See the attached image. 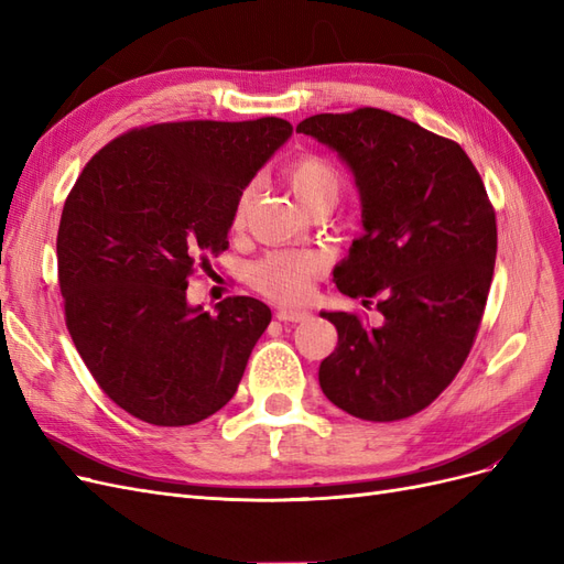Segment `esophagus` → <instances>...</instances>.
<instances>
[{
    "label": "esophagus",
    "instance_id": "1",
    "mask_svg": "<svg viewBox=\"0 0 564 564\" xmlns=\"http://www.w3.org/2000/svg\"><path fill=\"white\" fill-rule=\"evenodd\" d=\"M275 317L280 322H305V319L311 317V313L308 311H299V308H278Z\"/></svg>",
    "mask_w": 564,
    "mask_h": 564
}]
</instances>
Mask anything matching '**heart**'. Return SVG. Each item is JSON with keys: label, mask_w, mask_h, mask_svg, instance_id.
Wrapping results in <instances>:
<instances>
[{"label": "heart", "mask_w": 564, "mask_h": 564, "mask_svg": "<svg viewBox=\"0 0 564 564\" xmlns=\"http://www.w3.org/2000/svg\"><path fill=\"white\" fill-rule=\"evenodd\" d=\"M286 181L305 209L315 202H336L340 185H344L338 169L317 155H305L289 164ZM251 193V187H245L237 197L232 209V228L245 226ZM322 270L324 261L315 251L278 249L256 261L249 278L251 284L270 299L282 303H303L313 294V284L322 275Z\"/></svg>", "instance_id": "b5f03b06"}]
</instances>
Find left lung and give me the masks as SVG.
I'll return each mask as SVG.
<instances>
[{
  "instance_id": "left-lung-1",
  "label": "left lung",
  "mask_w": 564,
  "mask_h": 564,
  "mask_svg": "<svg viewBox=\"0 0 564 564\" xmlns=\"http://www.w3.org/2000/svg\"><path fill=\"white\" fill-rule=\"evenodd\" d=\"M338 152L355 176L362 228L334 268L340 294L379 296L383 324L322 313L338 344L319 388L365 421L414 416L464 367L497 259V216L458 143L379 108L313 115L296 127Z\"/></svg>"
}]
</instances>
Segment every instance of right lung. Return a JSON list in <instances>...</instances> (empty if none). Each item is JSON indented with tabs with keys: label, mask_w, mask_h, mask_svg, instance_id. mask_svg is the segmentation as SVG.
Returning a JSON list of instances; mask_svg holds the SVG:
<instances>
[{
	"label": "right lung",
	"mask_w": 564,
	"mask_h": 564,
	"mask_svg": "<svg viewBox=\"0 0 564 564\" xmlns=\"http://www.w3.org/2000/svg\"><path fill=\"white\" fill-rule=\"evenodd\" d=\"M289 135L280 117L131 129L73 185L56 240L65 324L131 416L193 425L235 395L270 308L230 296L209 315L187 303V278L228 249L237 197Z\"/></svg>",
	"instance_id": "add662e5"
}]
</instances>
